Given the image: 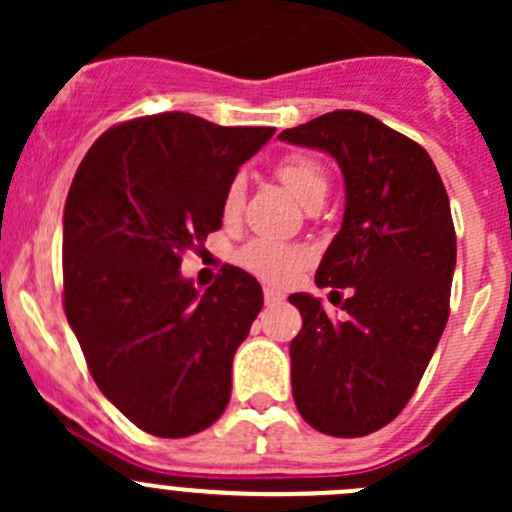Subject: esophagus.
Returning <instances> with one entry per match:
<instances>
[{"label": "esophagus", "instance_id": "34e87169", "mask_svg": "<svg viewBox=\"0 0 512 512\" xmlns=\"http://www.w3.org/2000/svg\"><path fill=\"white\" fill-rule=\"evenodd\" d=\"M282 299H285V294H282L280 289L265 287V304H277V302H282Z\"/></svg>", "mask_w": 512, "mask_h": 512}]
</instances>
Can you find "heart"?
<instances>
[{"label":"heart","instance_id":"b5f03b06","mask_svg":"<svg viewBox=\"0 0 512 512\" xmlns=\"http://www.w3.org/2000/svg\"><path fill=\"white\" fill-rule=\"evenodd\" d=\"M277 178L309 208L322 203L329 188L324 165L309 156H289L282 160L277 165ZM242 200H245L242 178H232L223 193V203H220V213H223L225 223L237 220L242 210ZM309 260H312V252L307 247L294 245V242L262 240V237L250 240L237 252V265L242 270L260 277V280L272 282V285H285L302 267L309 265Z\"/></svg>","mask_w":512,"mask_h":512}]
</instances>
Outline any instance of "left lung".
Here are the masks:
<instances>
[{
	"label": "left lung",
	"mask_w": 512,
	"mask_h": 512,
	"mask_svg": "<svg viewBox=\"0 0 512 512\" xmlns=\"http://www.w3.org/2000/svg\"><path fill=\"white\" fill-rule=\"evenodd\" d=\"M280 138L337 158L347 185L342 230L314 282L352 297L344 319L309 294L289 297L302 314L289 344L294 404L327 436H369L409 404L451 314L448 193L423 146L369 113H324Z\"/></svg>",
	"instance_id": "8db88e82"
}]
</instances>
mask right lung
<instances>
[{"label": "right lung", "mask_w": 512, "mask_h": 512, "mask_svg": "<svg viewBox=\"0 0 512 512\" xmlns=\"http://www.w3.org/2000/svg\"><path fill=\"white\" fill-rule=\"evenodd\" d=\"M272 133L153 113L101 133L74 175L61 247L66 319L103 396L153 436L205 431L230 401L232 356L260 314L262 287L225 265L200 294L180 262L220 230L227 183Z\"/></svg>", "instance_id": "right-lung-1"}]
</instances>
